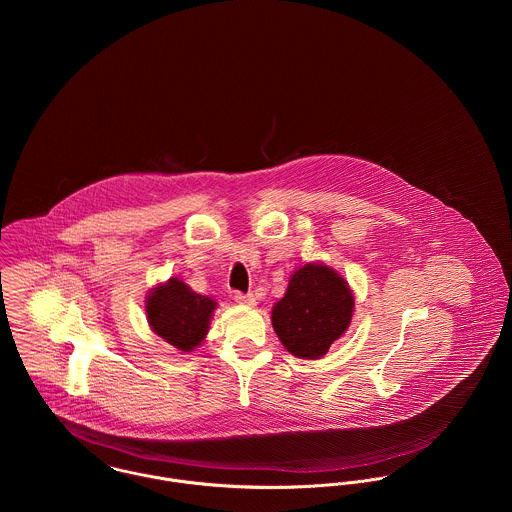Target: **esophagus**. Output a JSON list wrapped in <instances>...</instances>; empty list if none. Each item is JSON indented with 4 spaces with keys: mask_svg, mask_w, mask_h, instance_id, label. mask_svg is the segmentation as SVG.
I'll list each match as a JSON object with an SVG mask.
<instances>
[{
    "mask_svg": "<svg viewBox=\"0 0 512 512\" xmlns=\"http://www.w3.org/2000/svg\"><path fill=\"white\" fill-rule=\"evenodd\" d=\"M234 301L240 303V305H246V307H254L256 305V297L252 293L234 292Z\"/></svg>",
    "mask_w": 512,
    "mask_h": 512,
    "instance_id": "34e87169",
    "label": "esophagus"
}]
</instances>
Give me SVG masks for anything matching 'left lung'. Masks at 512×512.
Segmentation results:
<instances>
[{"mask_svg":"<svg viewBox=\"0 0 512 512\" xmlns=\"http://www.w3.org/2000/svg\"><path fill=\"white\" fill-rule=\"evenodd\" d=\"M355 297L349 284L325 264H305L290 278L272 309L282 345L297 359H319L349 329Z\"/></svg>","mask_w":512,"mask_h":512,"instance_id":"left-lung-1","label":"left lung"}]
</instances>
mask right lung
Wrapping results in <instances>:
<instances>
[{"mask_svg":"<svg viewBox=\"0 0 512 512\" xmlns=\"http://www.w3.org/2000/svg\"><path fill=\"white\" fill-rule=\"evenodd\" d=\"M217 301L193 292L179 278L155 286L146 297L147 323L155 335L177 351L191 353L209 333Z\"/></svg>","mask_w":512,"mask_h":512,"instance_id":"right-lung-1","label":"right lung"}]
</instances>
